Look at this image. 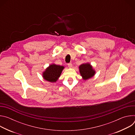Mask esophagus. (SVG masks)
<instances>
[{
    "mask_svg": "<svg viewBox=\"0 0 135 135\" xmlns=\"http://www.w3.org/2000/svg\"><path fill=\"white\" fill-rule=\"evenodd\" d=\"M68 66L69 68H71L73 66V65L71 63H69V64H68Z\"/></svg>",
    "mask_w": 135,
    "mask_h": 135,
    "instance_id": "esophagus-1",
    "label": "esophagus"
}]
</instances>
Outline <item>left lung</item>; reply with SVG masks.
<instances>
[{"instance_id": "1", "label": "left lung", "mask_w": 135, "mask_h": 135, "mask_svg": "<svg viewBox=\"0 0 135 135\" xmlns=\"http://www.w3.org/2000/svg\"><path fill=\"white\" fill-rule=\"evenodd\" d=\"M79 69L81 75L84 80L91 78L95 73V70L93 69L92 66L89 63L81 65L79 67Z\"/></svg>"}]
</instances>
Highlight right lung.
Here are the masks:
<instances>
[{
  "label": "right lung",
  "mask_w": 135,
  "mask_h": 135,
  "mask_svg": "<svg viewBox=\"0 0 135 135\" xmlns=\"http://www.w3.org/2000/svg\"><path fill=\"white\" fill-rule=\"evenodd\" d=\"M64 68V66L55 64L50 65L43 73L44 79L50 82H55L58 80Z\"/></svg>",
  "instance_id": "1"
}]
</instances>
